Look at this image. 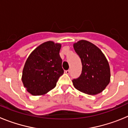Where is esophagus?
<instances>
[{
    "mask_svg": "<svg viewBox=\"0 0 128 128\" xmlns=\"http://www.w3.org/2000/svg\"><path fill=\"white\" fill-rule=\"evenodd\" d=\"M70 72V70H69V69H68V70H66L65 71V72H66V74H69Z\"/></svg>",
    "mask_w": 128,
    "mask_h": 128,
    "instance_id": "obj_1",
    "label": "esophagus"
}]
</instances>
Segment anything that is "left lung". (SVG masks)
I'll return each instance as SVG.
<instances>
[{
  "label": "left lung",
  "mask_w": 128,
  "mask_h": 128,
  "mask_svg": "<svg viewBox=\"0 0 128 128\" xmlns=\"http://www.w3.org/2000/svg\"><path fill=\"white\" fill-rule=\"evenodd\" d=\"M74 48L82 63L81 75L72 80L74 87L89 95L101 92L110 80V70L106 57L98 47L86 40L74 44Z\"/></svg>",
  "instance_id": "8db88e82"
}]
</instances>
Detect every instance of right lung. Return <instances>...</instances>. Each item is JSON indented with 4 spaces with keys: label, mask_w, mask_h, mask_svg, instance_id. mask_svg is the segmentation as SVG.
Returning a JSON list of instances; mask_svg holds the SVG:
<instances>
[{
    "label": "right lung",
    "mask_w": 128,
    "mask_h": 128,
    "mask_svg": "<svg viewBox=\"0 0 128 128\" xmlns=\"http://www.w3.org/2000/svg\"><path fill=\"white\" fill-rule=\"evenodd\" d=\"M61 45L47 42L36 48L27 59L22 72L25 88L33 96L47 93L56 86L64 70L60 56Z\"/></svg>",
    "instance_id": "1"
}]
</instances>
